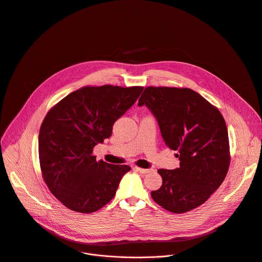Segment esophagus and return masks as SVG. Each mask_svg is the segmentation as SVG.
<instances>
[{"instance_id": "34e87169", "label": "esophagus", "mask_w": 262, "mask_h": 262, "mask_svg": "<svg viewBox=\"0 0 262 262\" xmlns=\"http://www.w3.org/2000/svg\"><path fill=\"white\" fill-rule=\"evenodd\" d=\"M135 169H136L138 172L142 173V174H145V173H148V172L151 171V169H145V168H140V167H135Z\"/></svg>"}]
</instances>
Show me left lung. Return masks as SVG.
I'll use <instances>...</instances> for the list:
<instances>
[{"label":"left lung","mask_w":262,"mask_h":262,"mask_svg":"<svg viewBox=\"0 0 262 262\" xmlns=\"http://www.w3.org/2000/svg\"><path fill=\"white\" fill-rule=\"evenodd\" d=\"M156 117L165 144L177 150L180 167L159 169L163 184L152 200L173 213L204 204L224 182L230 165L225 119L191 89L148 86L139 99Z\"/></svg>","instance_id":"obj_1"}]
</instances>
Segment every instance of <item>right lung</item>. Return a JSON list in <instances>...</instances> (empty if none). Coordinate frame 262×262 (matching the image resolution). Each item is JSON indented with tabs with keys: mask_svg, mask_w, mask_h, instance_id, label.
Wrapping results in <instances>:
<instances>
[{
	"mask_svg": "<svg viewBox=\"0 0 262 262\" xmlns=\"http://www.w3.org/2000/svg\"><path fill=\"white\" fill-rule=\"evenodd\" d=\"M143 86H83L46 115L38 135L41 176L70 210L92 213L116 194L127 165L97 161L93 148L111 137L113 125L139 98Z\"/></svg>",
	"mask_w": 262,
	"mask_h": 262,
	"instance_id": "right-lung-1",
	"label": "right lung"
}]
</instances>
